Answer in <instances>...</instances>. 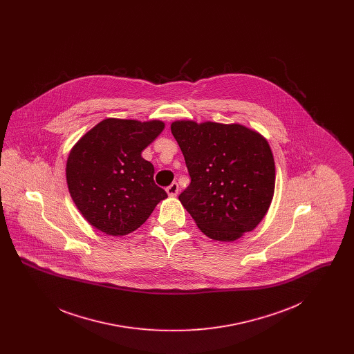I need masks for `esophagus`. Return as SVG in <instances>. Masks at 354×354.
<instances>
[{"instance_id": "34e87169", "label": "esophagus", "mask_w": 354, "mask_h": 354, "mask_svg": "<svg viewBox=\"0 0 354 354\" xmlns=\"http://www.w3.org/2000/svg\"><path fill=\"white\" fill-rule=\"evenodd\" d=\"M166 191H167V194H169V196H176L178 192H179V185H178L176 182H174V183H171V185L166 188Z\"/></svg>"}]
</instances>
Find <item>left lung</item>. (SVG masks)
Segmentation results:
<instances>
[{"mask_svg":"<svg viewBox=\"0 0 354 354\" xmlns=\"http://www.w3.org/2000/svg\"><path fill=\"white\" fill-rule=\"evenodd\" d=\"M171 133L191 183L179 195L204 235L234 241L266 216L274 191L268 142L241 124L178 120Z\"/></svg>","mask_w":354,"mask_h":354,"instance_id":"8db88e82","label":"left lung"}]
</instances>
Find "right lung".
<instances>
[{"mask_svg":"<svg viewBox=\"0 0 354 354\" xmlns=\"http://www.w3.org/2000/svg\"><path fill=\"white\" fill-rule=\"evenodd\" d=\"M160 120L104 119L68 153L66 180L84 219L102 232L127 235L167 196L153 182V166L142 151L160 134Z\"/></svg>","mask_w":354,"mask_h":354,"instance_id":"1","label":"right lung"}]
</instances>
